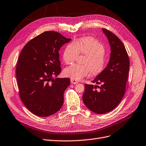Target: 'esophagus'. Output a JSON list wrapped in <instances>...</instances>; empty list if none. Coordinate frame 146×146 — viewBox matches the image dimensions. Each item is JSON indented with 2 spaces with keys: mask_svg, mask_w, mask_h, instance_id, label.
Listing matches in <instances>:
<instances>
[{
  "mask_svg": "<svg viewBox=\"0 0 146 146\" xmlns=\"http://www.w3.org/2000/svg\"><path fill=\"white\" fill-rule=\"evenodd\" d=\"M71 84H78V82L76 80L71 79Z\"/></svg>",
  "mask_w": 146,
  "mask_h": 146,
  "instance_id": "34e87169",
  "label": "esophagus"
}]
</instances>
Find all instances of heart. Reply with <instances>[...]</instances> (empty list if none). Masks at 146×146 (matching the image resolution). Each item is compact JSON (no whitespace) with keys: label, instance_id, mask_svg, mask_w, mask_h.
I'll list each match as a JSON object with an SVG mask.
<instances>
[{"label":"heart","instance_id":"heart-1","mask_svg":"<svg viewBox=\"0 0 146 146\" xmlns=\"http://www.w3.org/2000/svg\"><path fill=\"white\" fill-rule=\"evenodd\" d=\"M106 50L103 44L92 37H85L68 43L62 54V58L66 64L74 62L79 54L86 55L83 61L84 65L73 64L66 68L64 74L66 77L79 80L92 75L97 76L102 73L106 67L104 56Z\"/></svg>","mask_w":146,"mask_h":146}]
</instances>
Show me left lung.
<instances>
[{
  "instance_id": "8db88e82",
  "label": "left lung",
  "mask_w": 146,
  "mask_h": 146,
  "mask_svg": "<svg viewBox=\"0 0 146 146\" xmlns=\"http://www.w3.org/2000/svg\"><path fill=\"white\" fill-rule=\"evenodd\" d=\"M102 30L110 46V60L104 70L92 81L100 85L85 84L82 96L85 106L97 114L108 113L119 105L125 92L129 69V56L123 43L109 30Z\"/></svg>"
}]
</instances>
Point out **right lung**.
I'll return each mask as SVG.
<instances>
[{
    "mask_svg": "<svg viewBox=\"0 0 146 146\" xmlns=\"http://www.w3.org/2000/svg\"><path fill=\"white\" fill-rule=\"evenodd\" d=\"M71 40L58 32L45 31L30 40L19 56L16 76L23 104L34 115L47 117L64 103L69 78H55L61 71L59 50Z\"/></svg>",
    "mask_w": 146,
    "mask_h": 146,
    "instance_id": "obj_1",
    "label": "right lung"
}]
</instances>
